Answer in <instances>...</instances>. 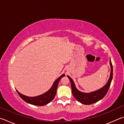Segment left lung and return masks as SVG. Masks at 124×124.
Masks as SVG:
<instances>
[{"mask_svg":"<svg viewBox=\"0 0 124 124\" xmlns=\"http://www.w3.org/2000/svg\"><path fill=\"white\" fill-rule=\"evenodd\" d=\"M109 63L110 65H111V71L109 78L107 84L102 88L99 89L96 91L92 92V93H85L78 91L76 89L73 80L71 79L70 77L68 76V78H69L71 83L72 93H73V96L78 102L85 105H91L101 100L106 95V94H107L110 85L111 84L112 78H113V67H112L111 60H110Z\"/></svg>","mask_w":124,"mask_h":124,"instance_id":"obj_1","label":"left lung"}]
</instances>
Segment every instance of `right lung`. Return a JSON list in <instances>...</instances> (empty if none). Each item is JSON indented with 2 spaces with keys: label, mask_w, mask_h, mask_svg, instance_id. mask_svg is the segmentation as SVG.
<instances>
[{
  "label": "right lung",
  "mask_w": 124,
  "mask_h": 124,
  "mask_svg": "<svg viewBox=\"0 0 124 124\" xmlns=\"http://www.w3.org/2000/svg\"><path fill=\"white\" fill-rule=\"evenodd\" d=\"M64 76V74H63L60 78H58L54 83L51 88L46 93L42 94V95L35 96V97H29V96H26L21 94L18 91H17V92L22 99L25 102L30 103V104L39 106L46 105L54 99L56 94L58 82H59L61 78Z\"/></svg>",
  "instance_id": "obj_1"
}]
</instances>
